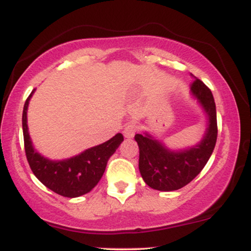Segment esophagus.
Listing matches in <instances>:
<instances>
[{"label": "esophagus", "mask_w": 251, "mask_h": 251, "mask_svg": "<svg viewBox=\"0 0 251 251\" xmlns=\"http://www.w3.org/2000/svg\"><path fill=\"white\" fill-rule=\"evenodd\" d=\"M138 131V125L135 123H128L124 128V135L126 138H133L135 132Z\"/></svg>", "instance_id": "1"}]
</instances>
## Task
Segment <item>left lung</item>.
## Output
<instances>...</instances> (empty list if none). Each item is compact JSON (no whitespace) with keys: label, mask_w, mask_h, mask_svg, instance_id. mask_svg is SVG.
<instances>
[{"label":"left lung","mask_w":251,"mask_h":251,"mask_svg":"<svg viewBox=\"0 0 251 251\" xmlns=\"http://www.w3.org/2000/svg\"><path fill=\"white\" fill-rule=\"evenodd\" d=\"M191 93L203 106L209 119V127L198 145L184 151H170L148 133L135 134L139 146V171L150 188L159 191L181 189L200 174L211 157L217 140L214 96L197 77L191 82Z\"/></svg>","instance_id":"1"}]
</instances>
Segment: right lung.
Returning <instances> with one entry per match:
<instances>
[{"label":"right lung","mask_w":251,"mask_h":251,"mask_svg":"<svg viewBox=\"0 0 251 251\" xmlns=\"http://www.w3.org/2000/svg\"><path fill=\"white\" fill-rule=\"evenodd\" d=\"M34 91L25 100L22 113L25 151L31 171L43 185L63 197L74 198L88 194L101 179L107 160L124 140L123 134L118 133L106 143L86 150L70 159L59 162L47 159L34 150L28 133L27 109Z\"/></svg>","instance_id":"1"}]
</instances>
